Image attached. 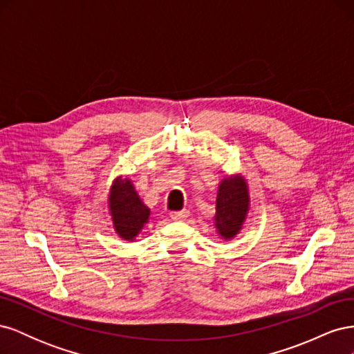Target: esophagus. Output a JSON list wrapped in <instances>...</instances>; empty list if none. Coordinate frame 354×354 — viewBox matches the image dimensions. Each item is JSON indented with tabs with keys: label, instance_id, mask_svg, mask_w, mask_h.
I'll return each instance as SVG.
<instances>
[{
	"label": "esophagus",
	"instance_id": "1",
	"mask_svg": "<svg viewBox=\"0 0 354 354\" xmlns=\"http://www.w3.org/2000/svg\"><path fill=\"white\" fill-rule=\"evenodd\" d=\"M189 216L187 209H181V211H171L169 217L173 220H185Z\"/></svg>",
	"mask_w": 354,
	"mask_h": 354
}]
</instances>
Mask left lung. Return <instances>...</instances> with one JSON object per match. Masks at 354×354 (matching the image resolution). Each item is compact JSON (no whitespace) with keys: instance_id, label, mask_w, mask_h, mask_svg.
<instances>
[{"instance_id":"obj_1","label":"left lung","mask_w":354,"mask_h":354,"mask_svg":"<svg viewBox=\"0 0 354 354\" xmlns=\"http://www.w3.org/2000/svg\"><path fill=\"white\" fill-rule=\"evenodd\" d=\"M216 227L221 238L232 239L238 234L248 211V189L241 177L224 178L217 194Z\"/></svg>"}]
</instances>
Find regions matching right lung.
<instances>
[{
    "label": "right lung",
    "mask_w": 354,
    "mask_h": 354,
    "mask_svg": "<svg viewBox=\"0 0 354 354\" xmlns=\"http://www.w3.org/2000/svg\"><path fill=\"white\" fill-rule=\"evenodd\" d=\"M109 208L116 233L127 241H133L137 236L151 216V209L138 198L131 181L121 177L113 181Z\"/></svg>",
    "instance_id": "right-lung-1"
}]
</instances>
